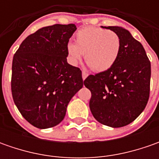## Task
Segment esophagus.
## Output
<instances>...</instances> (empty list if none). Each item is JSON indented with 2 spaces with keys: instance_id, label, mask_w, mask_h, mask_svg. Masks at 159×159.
<instances>
[{
  "instance_id": "1",
  "label": "esophagus",
  "mask_w": 159,
  "mask_h": 159,
  "mask_svg": "<svg viewBox=\"0 0 159 159\" xmlns=\"http://www.w3.org/2000/svg\"><path fill=\"white\" fill-rule=\"evenodd\" d=\"M89 76V74H88V73H87V72H86V71H82V79H83V80H86V78H87V77Z\"/></svg>"
}]
</instances>
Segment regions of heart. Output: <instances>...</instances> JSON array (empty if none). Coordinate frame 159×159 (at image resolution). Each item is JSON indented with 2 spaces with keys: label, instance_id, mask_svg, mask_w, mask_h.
Wrapping results in <instances>:
<instances>
[{
  "label": "heart",
  "instance_id": "b5f03b06",
  "mask_svg": "<svg viewBox=\"0 0 159 159\" xmlns=\"http://www.w3.org/2000/svg\"><path fill=\"white\" fill-rule=\"evenodd\" d=\"M70 63L77 64L85 57L86 63L96 72L109 70L117 61L120 50V39L112 31L88 26L77 32L75 44L66 47Z\"/></svg>",
  "mask_w": 159,
  "mask_h": 159
}]
</instances>
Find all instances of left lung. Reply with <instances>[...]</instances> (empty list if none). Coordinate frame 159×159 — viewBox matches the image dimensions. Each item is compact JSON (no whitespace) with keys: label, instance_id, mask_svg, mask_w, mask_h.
<instances>
[{"label":"left lung","instance_id":"obj_1","mask_svg":"<svg viewBox=\"0 0 159 159\" xmlns=\"http://www.w3.org/2000/svg\"><path fill=\"white\" fill-rule=\"evenodd\" d=\"M119 35L120 50L105 71L89 75L84 85L91 91L90 111L99 123L121 127L143 111L150 97V62L143 45L120 26H102Z\"/></svg>","mask_w":159,"mask_h":159}]
</instances>
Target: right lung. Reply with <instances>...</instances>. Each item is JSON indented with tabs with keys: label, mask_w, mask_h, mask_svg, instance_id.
<instances>
[{
	"label": "right lung",
	"mask_w": 159,
	"mask_h": 159,
	"mask_svg": "<svg viewBox=\"0 0 159 159\" xmlns=\"http://www.w3.org/2000/svg\"><path fill=\"white\" fill-rule=\"evenodd\" d=\"M74 24L39 29L24 40L12 62L11 92L31 125L45 129L64 119L70 99L83 87L81 70L67 63Z\"/></svg>",
	"instance_id": "right-lung-1"
}]
</instances>
